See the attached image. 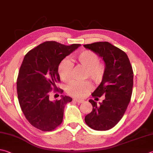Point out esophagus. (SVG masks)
<instances>
[{
	"label": "esophagus",
	"instance_id": "34e87169",
	"mask_svg": "<svg viewBox=\"0 0 153 153\" xmlns=\"http://www.w3.org/2000/svg\"><path fill=\"white\" fill-rule=\"evenodd\" d=\"M73 101H75V102L78 103H82V102H83V100H77V99H74Z\"/></svg>",
	"mask_w": 153,
	"mask_h": 153
}]
</instances>
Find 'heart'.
<instances>
[{"label": "heart", "mask_w": 153, "mask_h": 153, "mask_svg": "<svg viewBox=\"0 0 153 153\" xmlns=\"http://www.w3.org/2000/svg\"><path fill=\"white\" fill-rule=\"evenodd\" d=\"M78 63L87 70V77L95 82H100L103 79L105 72V66L100 62V57L94 52L84 50L77 56ZM73 64L71 60L64 59L58 67V74L64 82H68L72 78ZM93 89L90 81H72L66 87V92L74 97L83 98Z\"/></svg>", "instance_id": "b5f03b06"}]
</instances>
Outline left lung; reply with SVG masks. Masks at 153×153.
Returning <instances> with one entry per match:
<instances>
[{
  "label": "left lung",
  "instance_id": "1",
  "mask_svg": "<svg viewBox=\"0 0 153 153\" xmlns=\"http://www.w3.org/2000/svg\"><path fill=\"white\" fill-rule=\"evenodd\" d=\"M83 46L102 58L105 64L102 81L91 94L96 99L102 95L105 98L100 105L92 100L89 101L93 110L85 116V121L93 130H108L122 118L130 103L133 87L132 67L126 53L110 43L95 42Z\"/></svg>",
  "mask_w": 153,
  "mask_h": 153
}]
</instances>
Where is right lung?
I'll return each instance as SVG.
<instances>
[{"label":"right lung","mask_w":153,"mask_h":153,"mask_svg":"<svg viewBox=\"0 0 153 153\" xmlns=\"http://www.w3.org/2000/svg\"><path fill=\"white\" fill-rule=\"evenodd\" d=\"M80 45L45 42L24 57L17 80L19 103L26 119L37 129L52 131L62 122L64 107L72 99L62 95L60 100L52 101L49 95L52 89L63 92L56 85L60 81L58 66Z\"/></svg>","instance_id":"add662e5"}]
</instances>
